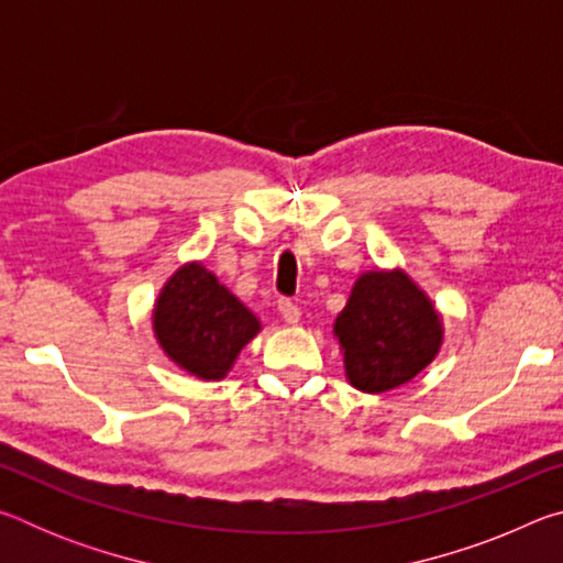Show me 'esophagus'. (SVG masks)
I'll list each match as a JSON object with an SVG mask.
<instances>
[{"label":"esophagus","mask_w":563,"mask_h":563,"mask_svg":"<svg viewBox=\"0 0 563 563\" xmlns=\"http://www.w3.org/2000/svg\"><path fill=\"white\" fill-rule=\"evenodd\" d=\"M278 310H280V316H283L285 322H288V325H295V322L300 320V308L290 298H280Z\"/></svg>","instance_id":"esophagus-1"}]
</instances>
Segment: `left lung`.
I'll return each instance as SVG.
<instances>
[{"label":"left lung","mask_w":563,"mask_h":563,"mask_svg":"<svg viewBox=\"0 0 563 563\" xmlns=\"http://www.w3.org/2000/svg\"><path fill=\"white\" fill-rule=\"evenodd\" d=\"M335 335L350 383L362 393H387L434 360L442 322L405 273H365L335 320Z\"/></svg>","instance_id":"8db88e82"}]
</instances>
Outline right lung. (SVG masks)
I'll return each mask as SVG.
<instances>
[{"label":"right lung","instance_id":"right-lung-1","mask_svg":"<svg viewBox=\"0 0 563 563\" xmlns=\"http://www.w3.org/2000/svg\"><path fill=\"white\" fill-rule=\"evenodd\" d=\"M161 347L180 367L221 379L261 330L258 320L203 265H186L161 292L154 312Z\"/></svg>","mask_w":563,"mask_h":563}]
</instances>
